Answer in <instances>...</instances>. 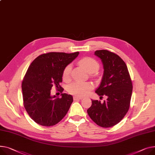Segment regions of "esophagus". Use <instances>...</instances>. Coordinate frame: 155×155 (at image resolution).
Returning <instances> with one entry per match:
<instances>
[{
  "label": "esophagus",
  "mask_w": 155,
  "mask_h": 155,
  "mask_svg": "<svg viewBox=\"0 0 155 155\" xmlns=\"http://www.w3.org/2000/svg\"><path fill=\"white\" fill-rule=\"evenodd\" d=\"M82 98V97H78V96H74V100H81Z\"/></svg>",
  "instance_id": "1"
}]
</instances>
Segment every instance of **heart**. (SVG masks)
I'll use <instances>...</instances> for the list:
<instances>
[{"mask_svg": "<svg viewBox=\"0 0 155 155\" xmlns=\"http://www.w3.org/2000/svg\"><path fill=\"white\" fill-rule=\"evenodd\" d=\"M80 64L85 68L88 73H94L99 68V64L97 61L91 57L82 58L80 61ZM71 68V65H68L65 68L63 73V77L65 80L69 78ZM92 88V85L88 82L74 81L68 86L67 90L71 94L78 97H82L87 95Z\"/></svg>", "mask_w": 155, "mask_h": 155, "instance_id": "1", "label": "heart"}]
</instances>
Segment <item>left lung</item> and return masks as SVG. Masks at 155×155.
Instances as JSON below:
<instances>
[{
    "label": "left lung",
    "instance_id": "left-lung-1",
    "mask_svg": "<svg viewBox=\"0 0 155 155\" xmlns=\"http://www.w3.org/2000/svg\"><path fill=\"white\" fill-rule=\"evenodd\" d=\"M104 66L101 83L95 93L100 97L106 95L104 103L91 100V106L87 110L91 119L104 128L113 127L127 114L130 107L133 90L127 66L118 55L107 50L95 51Z\"/></svg>",
    "mask_w": 155,
    "mask_h": 155
}]
</instances>
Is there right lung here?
Returning a JSON list of instances; mask_svg holds the SVG:
<instances>
[{
    "label": "right lung",
    "instance_id": "1",
    "mask_svg": "<svg viewBox=\"0 0 155 155\" xmlns=\"http://www.w3.org/2000/svg\"><path fill=\"white\" fill-rule=\"evenodd\" d=\"M78 54V51L44 54L29 66L22 84L24 104L30 117L38 124L53 126L66 115L73 97L67 94H61V98L51 96V90L53 86L61 88L60 83L65 68Z\"/></svg>",
    "mask_w": 155,
    "mask_h": 155
}]
</instances>
